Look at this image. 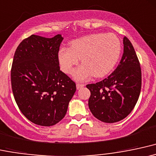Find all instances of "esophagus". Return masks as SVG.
<instances>
[{"label": "esophagus", "instance_id": "34e87169", "mask_svg": "<svg viewBox=\"0 0 156 156\" xmlns=\"http://www.w3.org/2000/svg\"><path fill=\"white\" fill-rule=\"evenodd\" d=\"M84 86H85V84H81V83L76 84V88H77V89L82 88V87H83Z\"/></svg>", "mask_w": 156, "mask_h": 156}]
</instances>
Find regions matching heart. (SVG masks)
<instances>
[{"label":"heart","instance_id":"heart-1","mask_svg":"<svg viewBox=\"0 0 156 156\" xmlns=\"http://www.w3.org/2000/svg\"><path fill=\"white\" fill-rule=\"evenodd\" d=\"M121 51V41L116 34L97 33L73 40L70 48H61L58 60L62 71L71 74L81 58L83 64L76 69L73 77L84 81L93 74L96 77L108 74L118 62Z\"/></svg>","mask_w":156,"mask_h":156}]
</instances>
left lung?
<instances>
[{"label": "left lung", "mask_w": 156, "mask_h": 156, "mask_svg": "<svg viewBox=\"0 0 156 156\" xmlns=\"http://www.w3.org/2000/svg\"><path fill=\"white\" fill-rule=\"evenodd\" d=\"M124 53L119 64L108 77L86 85L90 90V111L106 123L119 122L133 111L141 87L140 62L132 43L124 37Z\"/></svg>", "instance_id": "1"}]
</instances>
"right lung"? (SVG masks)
I'll list each match as a JSON object with an SVG mask.
<instances>
[{
  "instance_id": "1",
  "label": "right lung",
  "mask_w": 156,
  "mask_h": 156,
  "mask_svg": "<svg viewBox=\"0 0 156 156\" xmlns=\"http://www.w3.org/2000/svg\"><path fill=\"white\" fill-rule=\"evenodd\" d=\"M63 38L32 34L17 46L12 62V93L20 111L40 126L55 125L66 116L76 83L59 70L58 52Z\"/></svg>"
}]
</instances>
